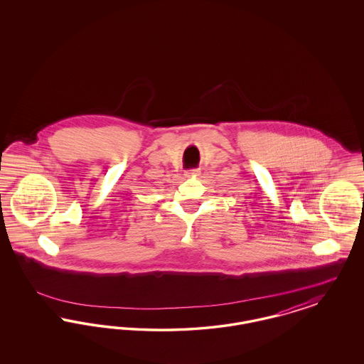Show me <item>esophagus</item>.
Wrapping results in <instances>:
<instances>
[{"mask_svg":"<svg viewBox=\"0 0 364 364\" xmlns=\"http://www.w3.org/2000/svg\"><path fill=\"white\" fill-rule=\"evenodd\" d=\"M198 173V171H190V172H187V176H191V174H196Z\"/></svg>","mask_w":364,"mask_h":364,"instance_id":"1","label":"esophagus"}]
</instances>
